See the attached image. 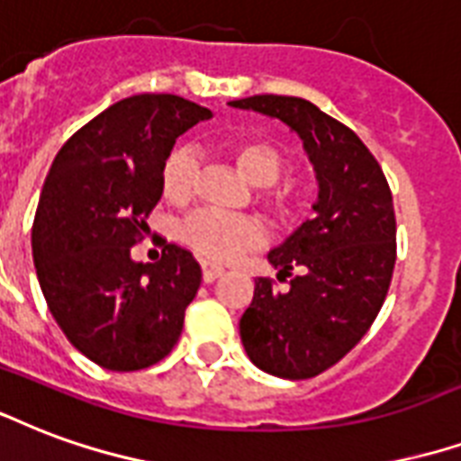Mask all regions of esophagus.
I'll return each instance as SVG.
<instances>
[{"label": "esophagus", "instance_id": "obj_1", "mask_svg": "<svg viewBox=\"0 0 461 461\" xmlns=\"http://www.w3.org/2000/svg\"><path fill=\"white\" fill-rule=\"evenodd\" d=\"M224 271H227L224 266L212 264V261H204V264H203V278H204V283H212L214 278H220V276H224Z\"/></svg>", "mask_w": 461, "mask_h": 461}]
</instances>
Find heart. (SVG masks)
I'll use <instances>...</instances> for the list:
<instances>
[{"mask_svg": "<svg viewBox=\"0 0 461 461\" xmlns=\"http://www.w3.org/2000/svg\"><path fill=\"white\" fill-rule=\"evenodd\" d=\"M234 166L251 183V185L266 187L274 185L281 178L285 168L283 153L268 141H237L227 146ZM197 176V156L193 149H176L170 153L161 168V190L170 203H185L193 193V183ZM266 207L274 217L288 221L298 212V200L281 193H268L264 197ZM183 241L195 251L197 257L207 261H227L237 257L249 247H257L264 240V230L251 217H234V214L220 212H195L187 217L183 224Z\"/></svg>", "mask_w": 461, "mask_h": 461, "instance_id": "obj_1", "label": "heart"}]
</instances>
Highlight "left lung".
Wrapping results in <instances>:
<instances>
[{
	"label": "left lung",
	"instance_id": "left-lung-1",
	"mask_svg": "<svg viewBox=\"0 0 461 461\" xmlns=\"http://www.w3.org/2000/svg\"><path fill=\"white\" fill-rule=\"evenodd\" d=\"M230 107L281 119L315 170V217L268 251L278 281H291L278 288L258 278L240 320L241 344L258 369L312 378L366 335L386 300L395 266L393 197L359 136L312 102L254 95Z\"/></svg>",
	"mask_w": 461,
	"mask_h": 461
}]
</instances>
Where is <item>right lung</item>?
<instances>
[{"instance_id": "right-lung-1", "label": "right lung", "mask_w": 461, "mask_h": 461, "mask_svg": "<svg viewBox=\"0 0 461 461\" xmlns=\"http://www.w3.org/2000/svg\"><path fill=\"white\" fill-rule=\"evenodd\" d=\"M210 117L178 95H134L75 131L53 158L31 231L33 264L50 315L102 369H146L183 332L200 264L176 244L141 264L131 247L161 200L176 139Z\"/></svg>"}]
</instances>
